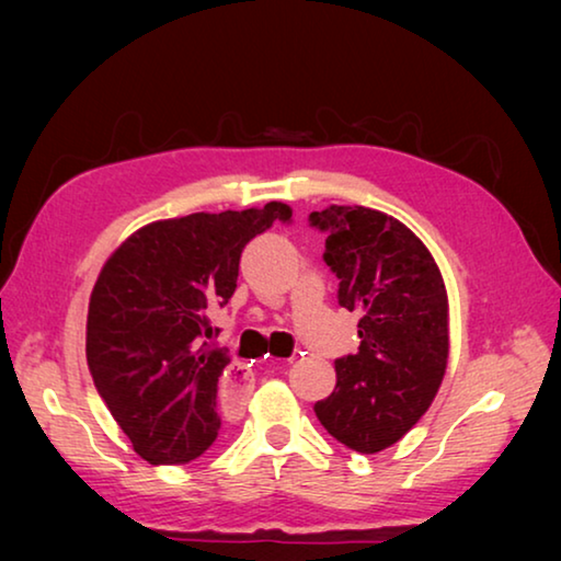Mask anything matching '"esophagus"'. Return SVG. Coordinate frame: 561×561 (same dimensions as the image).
Returning a JSON list of instances; mask_svg holds the SVG:
<instances>
[{
	"label": "esophagus",
	"mask_w": 561,
	"mask_h": 561,
	"mask_svg": "<svg viewBox=\"0 0 561 561\" xmlns=\"http://www.w3.org/2000/svg\"><path fill=\"white\" fill-rule=\"evenodd\" d=\"M250 378H247L244 366L234 364L230 366V371L225 374V381H222V401L227 403V408H240L247 396H250Z\"/></svg>",
	"instance_id": "34e87169"
}]
</instances>
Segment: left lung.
Listing matches in <instances>:
<instances>
[{
  "label": "left lung",
  "mask_w": 561,
  "mask_h": 561,
  "mask_svg": "<svg viewBox=\"0 0 561 561\" xmlns=\"http://www.w3.org/2000/svg\"><path fill=\"white\" fill-rule=\"evenodd\" d=\"M309 225L327 234L339 304L360 314V346L336 358V388L314 413L346 448L381 453L438 393L448 366V294L431 252L393 217L331 205L311 213Z\"/></svg>",
  "instance_id": "8db88e82"
}]
</instances>
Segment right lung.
Here are the masks:
<instances>
[{
    "mask_svg": "<svg viewBox=\"0 0 561 561\" xmlns=\"http://www.w3.org/2000/svg\"><path fill=\"white\" fill-rule=\"evenodd\" d=\"M277 220L291 222L289 205L150 222L103 264L89 301V371L150 465L190 462L215 443L230 356L207 344L210 314L234 294L244 244Z\"/></svg>",
    "mask_w": 561,
    "mask_h": 561,
    "instance_id": "right-lung-1",
    "label": "right lung"
}]
</instances>
